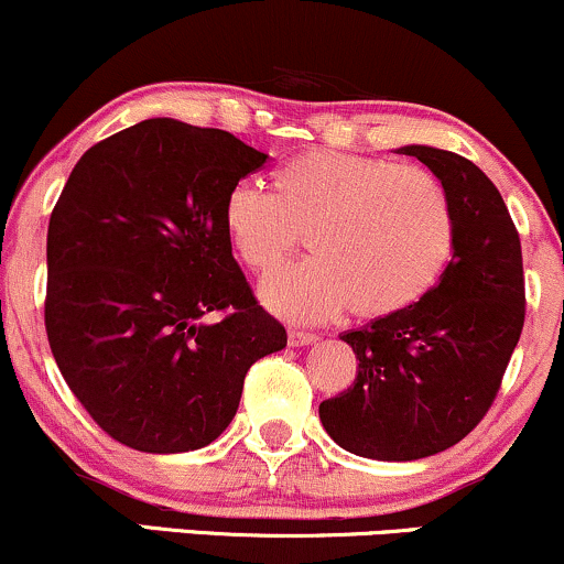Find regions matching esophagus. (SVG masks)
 Wrapping results in <instances>:
<instances>
[{"mask_svg":"<svg viewBox=\"0 0 564 564\" xmlns=\"http://www.w3.org/2000/svg\"><path fill=\"white\" fill-rule=\"evenodd\" d=\"M317 336L315 334H304V330H289V347H310L315 344Z\"/></svg>","mask_w":564,"mask_h":564,"instance_id":"1","label":"esophagus"}]
</instances>
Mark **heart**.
Returning <instances> with one entry per match:
<instances>
[{
    "mask_svg": "<svg viewBox=\"0 0 564 564\" xmlns=\"http://www.w3.org/2000/svg\"><path fill=\"white\" fill-rule=\"evenodd\" d=\"M223 228L239 260L264 273L300 247L312 257L262 281L260 300L296 325L355 307L386 317L423 300L452 260L457 223L444 183L386 158L312 149L278 171V188L243 178L228 188Z\"/></svg>",
    "mask_w": 564,
    "mask_h": 564,
    "instance_id": "obj_1",
    "label": "heart"
}]
</instances>
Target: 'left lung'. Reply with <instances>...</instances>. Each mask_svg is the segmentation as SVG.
Instances as JSON below:
<instances>
[{"label":"left lung","mask_w":564,"mask_h":564,"mask_svg":"<svg viewBox=\"0 0 564 564\" xmlns=\"http://www.w3.org/2000/svg\"><path fill=\"white\" fill-rule=\"evenodd\" d=\"M449 194L457 239L441 281L423 300L341 334L357 378L321 404L341 449L410 463L463 441L497 397L525 321L520 236L505 199L470 160L410 144Z\"/></svg>","instance_id":"left-lung-1"}]
</instances>
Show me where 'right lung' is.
Listing matches in <instances>:
<instances>
[{
  "label": "right lung",
  "mask_w": 564,
  "mask_h": 564,
  "mask_svg": "<svg viewBox=\"0 0 564 564\" xmlns=\"http://www.w3.org/2000/svg\"><path fill=\"white\" fill-rule=\"evenodd\" d=\"M268 154L217 128L141 120L76 162L46 234L44 323L59 372L105 433L149 454L213 444L243 376L286 347L223 228ZM226 311L220 322H207Z\"/></svg>",
  "instance_id": "right-lung-1"
}]
</instances>
